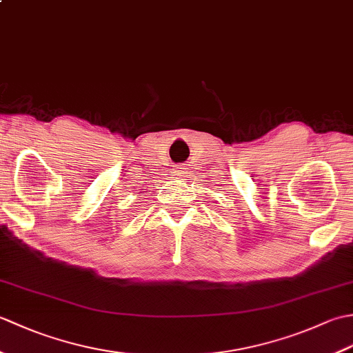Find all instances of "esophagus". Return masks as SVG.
Wrapping results in <instances>:
<instances>
[{"label": "esophagus", "instance_id": "esophagus-1", "mask_svg": "<svg viewBox=\"0 0 353 353\" xmlns=\"http://www.w3.org/2000/svg\"><path fill=\"white\" fill-rule=\"evenodd\" d=\"M186 170H188V168H186V163H182V165H177V167H176V171L179 172V174H185V172H186Z\"/></svg>", "mask_w": 353, "mask_h": 353}]
</instances>
